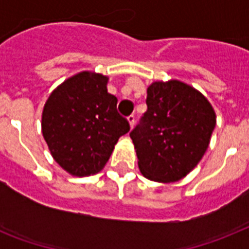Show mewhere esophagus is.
<instances>
[{
	"mask_svg": "<svg viewBox=\"0 0 249 249\" xmlns=\"http://www.w3.org/2000/svg\"><path fill=\"white\" fill-rule=\"evenodd\" d=\"M128 123L129 125H130V129L134 126V123H136V117H134V115H130V116L128 117Z\"/></svg>",
	"mask_w": 249,
	"mask_h": 249,
	"instance_id": "34e87169",
	"label": "esophagus"
}]
</instances>
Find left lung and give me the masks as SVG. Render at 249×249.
<instances>
[{"label":"left lung","instance_id":"obj_1","mask_svg":"<svg viewBox=\"0 0 249 249\" xmlns=\"http://www.w3.org/2000/svg\"><path fill=\"white\" fill-rule=\"evenodd\" d=\"M146 103L142 123L130 133L138 168L150 181H179L204 156L216 112L199 90L179 80L150 84Z\"/></svg>","mask_w":249,"mask_h":249}]
</instances>
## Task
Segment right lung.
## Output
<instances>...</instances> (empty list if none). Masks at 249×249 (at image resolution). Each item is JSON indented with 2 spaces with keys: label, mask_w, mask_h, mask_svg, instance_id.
I'll return each mask as SVG.
<instances>
[{
  "label": "right lung",
  "mask_w": 249,
  "mask_h": 249,
  "mask_svg": "<svg viewBox=\"0 0 249 249\" xmlns=\"http://www.w3.org/2000/svg\"><path fill=\"white\" fill-rule=\"evenodd\" d=\"M108 76L81 71L59 84L45 102L42 136L53 159L73 177L101 172L115 144L129 132L107 91Z\"/></svg>",
  "instance_id": "right-lung-1"
}]
</instances>
